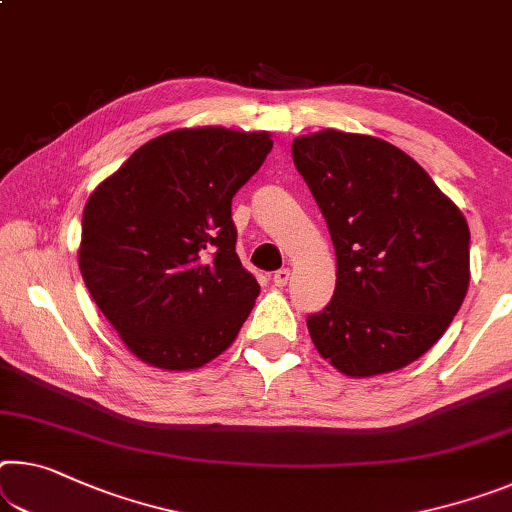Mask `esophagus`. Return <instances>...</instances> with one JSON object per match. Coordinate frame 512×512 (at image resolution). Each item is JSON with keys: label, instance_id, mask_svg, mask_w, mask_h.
<instances>
[{"label": "esophagus", "instance_id": "esophagus-1", "mask_svg": "<svg viewBox=\"0 0 512 512\" xmlns=\"http://www.w3.org/2000/svg\"><path fill=\"white\" fill-rule=\"evenodd\" d=\"M289 278H291V271H289V269L275 271V273H273V285H275V287H285L287 282H289Z\"/></svg>", "mask_w": 512, "mask_h": 512}]
</instances>
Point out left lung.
<instances>
[{"label": "left lung", "mask_w": 512, "mask_h": 512, "mask_svg": "<svg viewBox=\"0 0 512 512\" xmlns=\"http://www.w3.org/2000/svg\"><path fill=\"white\" fill-rule=\"evenodd\" d=\"M291 154L337 253L335 294L307 316L316 351L355 378L408 367L465 300V216L415 159L373 136L326 129L298 136Z\"/></svg>", "instance_id": "8db88e82"}]
</instances>
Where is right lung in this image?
<instances>
[{
  "instance_id": "add662e5",
  "label": "right lung",
  "mask_w": 512,
  "mask_h": 512,
  "mask_svg": "<svg viewBox=\"0 0 512 512\" xmlns=\"http://www.w3.org/2000/svg\"><path fill=\"white\" fill-rule=\"evenodd\" d=\"M271 148L266 132L175 129L91 193L81 278L136 358L198 369L239 335L259 285L237 255L232 198Z\"/></svg>"
}]
</instances>
